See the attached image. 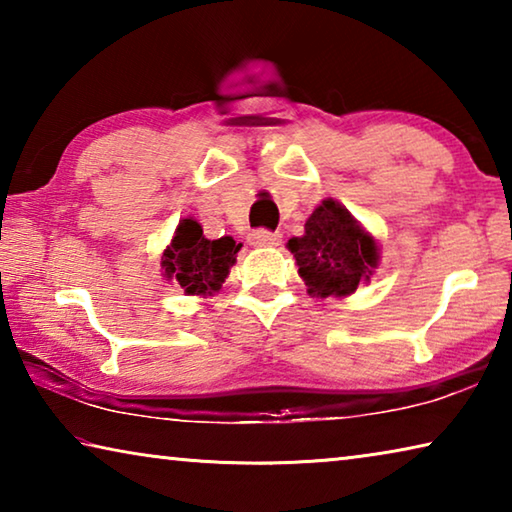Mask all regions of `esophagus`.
<instances>
[{
    "mask_svg": "<svg viewBox=\"0 0 512 512\" xmlns=\"http://www.w3.org/2000/svg\"><path fill=\"white\" fill-rule=\"evenodd\" d=\"M282 235L280 232H271V230H255L250 235V244L253 246H280Z\"/></svg>",
    "mask_w": 512,
    "mask_h": 512,
    "instance_id": "obj_1",
    "label": "esophagus"
}]
</instances>
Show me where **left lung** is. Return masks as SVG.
<instances>
[{
    "label": "left lung",
    "instance_id": "8db88e82",
    "mask_svg": "<svg viewBox=\"0 0 512 512\" xmlns=\"http://www.w3.org/2000/svg\"><path fill=\"white\" fill-rule=\"evenodd\" d=\"M309 296H350L379 264L372 239L341 203L325 198L305 223V235L289 239Z\"/></svg>",
    "mask_w": 512,
    "mask_h": 512
}]
</instances>
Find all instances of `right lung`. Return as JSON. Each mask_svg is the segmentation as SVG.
<instances>
[{
  "label": "right lung",
  "mask_w": 512,
  "mask_h": 512,
  "mask_svg": "<svg viewBox=\"0 0 512 512\" xmlns=\"http://www.w3.org/2000/svg\"><path fill=\"white\" fill-rule=\"evenodd\" d=\"M239 250L241 244L232 237L205 239L201 223L189 216L178 223L176 235L162 253V268L187 296H212L237 262Z\"/></svg>",
  "instance_id": "add662e5"
}]
</instances>
